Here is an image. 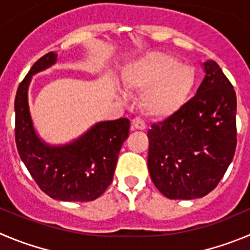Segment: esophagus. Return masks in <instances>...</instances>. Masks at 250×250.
I'll return each mask as SVG.
<instances>
[{
  "instance_id": "1",
  "label": "esophagus",
  "mask_w": 250,
  "mask_h": 250,
  "mask_svg": "<svg viewBox=\"0 0 250 250\" xmlns=\"http://www.w3.org/2000/svg\"><path fill=\"white\" fill-rule=\"evenodd\" d=\"M146 122H144L142 118L137 117V118H134V120H132V123H130V129L132 130H136V129L143 130V129H146Z\"/></svg>"
}]
</instances>
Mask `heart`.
<instances>
[{
	"label": "heart",
	"instance_id": "obj_1",
	"mask_svg": "<svg viewBox=\"0 0 250 250\" xmlns=\"http://www.w3.org/2000/svg\"><path fill=\"white\" fill-rule=\"evenodd\" d=\"M121 81L128 92H144L142 109L150 117L163 120L180 111L190 99L195 71L171 55L150 53L128 65Z\"/></svg>",
	"mask_w": 250,
	"mask_h": 250
}]
</instances>
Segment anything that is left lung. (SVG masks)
<instances>
[{"label": "left lung", "instance_id": "8db88e82", "mask_svg": "<svg viewBox=\"0 0 250 250\" xmlns=\"http://www.w3.org/2000/svg\"><path fill=\"white\" fill-rule=\"evenodd\" d=\"M205 78L183 108L148 130V169L171 200L211 192L227 171L237 146V97L218 64L204 62Z\"/></svg>", "mask_w": 250, "mask_h": 250}]
</instances>
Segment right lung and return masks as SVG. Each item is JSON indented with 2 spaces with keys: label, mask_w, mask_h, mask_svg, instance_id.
Here are the masks:
<instances>
[{
  "label": "right lung",
  "mask_w": 250,
  "mask_h": 250,
  "mask_svg": "<svg viewBox=\"0 0 250 250\" xmlns=\"http://www.w3.org/2000/svg\"><path fill=\"white\" fill-rule=\"evenodd\" d=\"M50 51L37 60L18 86L15 100L18 154L43 192L60 201L96 200L113 179L118 154L129 134V120L99 122L65 146H49L37 136L28 106V87L34 74L57 62Z\"/></svg>",
  "instance_id": "add662e5"
}]
</instances>
